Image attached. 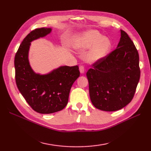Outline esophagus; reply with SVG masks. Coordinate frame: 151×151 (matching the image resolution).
Returning a JSON list of instances; mask_svg holds the SVG:
<instances>
[{
  "mask_svg": "<svg viewBox=\"0 0 151 151\" xmlns=\"http://www.w3.org/2000/svg\"><path fill=\"white\" fill-rule=\"evenodd\" d=\"M79 70H80V72H81V73H84L85 72L84 67L83 65H81L79 67Z\"/></svg>",
  "mask_w": 151,
  "mask_h": 151,
  "instance_id": "1",
  "label": "esophagus"
}]
</instances>
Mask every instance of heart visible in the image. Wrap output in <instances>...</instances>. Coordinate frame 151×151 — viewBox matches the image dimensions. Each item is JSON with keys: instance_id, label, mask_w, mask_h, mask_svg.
I'll list each match as a JSON object with an SVG mask.
<instances>
[{"instance_id": "heart-1", "label": "heart", "mask_w": 151, "mask_h": 151, "mask_svg": "<svg viewBox=\"0 0 151 151\" xmlns=\"http://www.w3.org/2000/svg\"><path fill=\"white\" fill-rule=\"evenodd\" d=\"M76 49H91L87 59L89 63H95L107 55L111 47V42L107 37L95 30L86 32L76 36L73 42Z\"/></svg>"}]
</instances>
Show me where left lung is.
Masks as SVG:
<instances>
[{
  "label": "left lung",
  "instance_id": "1",
  "mask_svg": "<svg viewBox=\"0 0 151 151\" xmlns=\"http://www.w3.org/2000/svg\"><path fill=\"white\" fill-rule=\"evenodd\" d=\"M92 104L114 111L129 104L140 78L139 54L133 41L121 30L117 49L92 65L86 73Z\"/></svg>",
  "mask_w": 151,
  "mask_h": 151
}]
</instances>
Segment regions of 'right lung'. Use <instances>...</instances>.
Here are the masks:
<instances>
[{
    "label": "right lung",
    "mask_w": 151,
    "mask_h": 151,
    "mask_svg": "<svg viewBox=\"0 0 151 151\" xmlns=\"http://www.w3.org/2000/svg\"><path fill=\"white\" fill-rule=\"evenodd\" d=\"M50 28H36L19 46L14 60L15 82L21 95L34 111L48 114L59 111L68 102L70 88L80 76L78 65L61 66L47 75L35 73L28 61L30 43L51 32Z\"/></svg>",
    "instance_id": "right-lung-1"
}]
</instances>
